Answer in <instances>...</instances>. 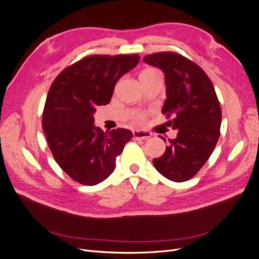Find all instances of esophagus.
Returning a JSON list of instances; mask_svg holds the SVG:
<instances>
[{
	"label": "esophagus",
	"mask_w": 259,
	"mask_h": 259,
	"mask_svg": "<svg viewBox=\"0 0 259 259\" xmlns=\"http://www.w3.org/2000/svg\"><path fill=\"white\" fill-rule=\"evenodd\" d=\"M133 135H134V138L137 139V140H140V139H148L150 138L152 136V134L150 132H146V131H134L133 132Z\"/></svg>",
	"instance_id": "34e87169"
}]
</instances>
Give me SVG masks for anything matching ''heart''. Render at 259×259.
I'll list each match as a JSON object with an SVG mask.
<instances>
[{
    "mask_svg": "<svg viewBox=\"0 0 259 259\" xmlns=\"http://www.w3.org/2000/svg\"><path fill=\"white\" fill-rule=\"evenodd\" d=\"M156 72H159L158 70L156 69H153V68H148V69H145L144 71L140 73V75H145V74H153V73H156ZM144 119H145V115H144V113H137L136 115H135V121H137V122H143L144 121Z\"/></svg>",
    "mask_w": 259,
    "mask_h": 259,
    "instance_id": "heart-1",
    "label": "heart"
}]
</instances>
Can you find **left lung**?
Masks as SVG:
<instances>
[{
  "label": "left lung",
  "mask_w": 259,
  "mask_h": 259,
  "mask_svg": "<svg viewBox=\"0 0 259 259\" xmlns=\"http://www.w3.org/2000/svg\"><path fill=\"white\" fill-rule=\"evenodd\" d=\"M144 61L160 68L165 75L162 113L166 119L173 117L167 124L178 131L153 165L167 179L186 182L204 165L221 135L222 109L214 85L204 70L178 53H154Z\"/></svg>",
  "instance_id": "1"
}]
</instances>
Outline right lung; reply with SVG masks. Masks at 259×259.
<instances>
[{"label": "right lung", "instance_id": "1", "mask_svg": "<svg viewBox=\"0 0 259 259\" xmlns=\"http://www.w3.org/2000/svg\"><path fill=\"white\" fill-rule=\"evenodd\" d=\"M134 55H90L56 76L46 97L42 127L55 161L76 183L94 186L115 167L116 156L133 138L130 130L94 126L97 106L110 103L115 83L134 68Z\"/></svg>", "mask_w": 259, "mask_h": 259}]
</instances>
